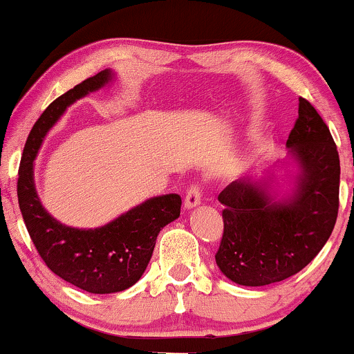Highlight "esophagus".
I'll return each mask as SVG.
<instances>
[{
  "label": "esophagus",
  "mask_w": 354,
  "mask_h": 354,
  "mask_svg": "<svg viewBox=\"0 0 354 354\" xmlns=\"http://www.w3.org/2000/svg\"><path fill=\"white\" fill-rule=\"evenodd\" d=\"M200 203H201V188L198 185H192L187 190V195H185V207L192 209V207L198 206Z\"/></svg>",
  "instance_id": "esophagus-1"
}]
</instances>
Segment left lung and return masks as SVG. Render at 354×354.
<instances>
[{
    "instance_id": "1",
    "label": "left lung",
    "mask_w": 354,
    "mask_h": 354,
    "mask_svg": "<svg viewBox=\"0 0 354 354\" xmlns=\"http://www.w3.org/2000/svg\"><path fill=\"white\" fill-rule=\"evenodd\" d=\"M287 147L301 167L290 200H270L266 182L251 178L219 193L225 207L216 263L239 285L261 287L292 277L316 258L335 227L340 158L327 124L304 98Z\"/></svg>"
}]
</instances>
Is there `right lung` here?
<instances>
[{
  "instance_id": "add662e5",
  "label": "right lung",
  "mask_w": 354,
  "mask_h": 354,
  "mask_svg": "<svg viewBox=\"0 0 354 354\" xmlns=\"http://www.w3.org/2000/svg\"><path fill=\"white\" fill-rule=\"evenodd\" d=\"M101 71L56 98L33 125L19 166L17 198L28 235L38 254L56 275L90 293H115L138 282L151 259L158 234L180 216L182 198L171 193L151 198L100 229L59 224L43 209L33 185L38 148L69 104L111 80Z\"/></svg>"
}]
</instances>
